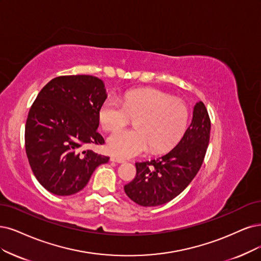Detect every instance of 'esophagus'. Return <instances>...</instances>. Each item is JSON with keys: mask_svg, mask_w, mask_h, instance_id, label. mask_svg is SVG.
Returning a JSON list of instances; mask_svg holds the SVG:
<instances>
[{"mask_svg": "<svg viewBox=\"0 0 261 261\" xmlns=\"http://www.w3.org/2000/svg\"><path fill=\"white\" fill-rule=\"evenodd\" d=\"M111 161H113V162H117V163H123V162H124V160H123V159L118 158V157H112V158H111Z\"/></svg>", "mask_w": 261, "mask_h": 261, "instance_id": "34e87169", "label": "esophagus"}]
</instances>
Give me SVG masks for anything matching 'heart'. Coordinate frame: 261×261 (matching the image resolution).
Wrapping results in <instances>:
<instances>
[{
    "label": "heart",
    "mask_w": 261,
    "mask_h": 261,
    "mask_svg": "<svg viewBox=\"0 0 261 261\" xmlns=\"http://www.w3.org/2000/svg\"><path fill=\"white\" fill-rule=\"evenodd\" d=\"M136 130H118L108 138L106 147L119 158H131L150 149L163 151L175 144L185 132L189 113L186 104L153 89H136L125 93L121 101L110 95L99 110L104 130L123 127L130 119Z\"/></svg>",
    "instance_id": "heart-1"
}]
</instances>
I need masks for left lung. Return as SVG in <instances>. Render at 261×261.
<instances>
[{
    "label": "left lung",
    "mask_w": 261,
    "mask_h": 261,
    "mask_svg": "<svg viewBox=\"0 0 261 261\" xmlns=\"http://www.w3.org/2000/svg\"><path fill=\"white\" fill-rule=\"evenodd\" d=\"M211 120L203 102L196 103L184 136L170 151L137 162V175L123 189L142 206H158L177 197L195 178L208 146Z\"/></svg>",
    "instance_id": "1"
}]
</instances>
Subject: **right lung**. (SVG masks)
<instances>
[{
	"label": "right lung",
	"instance_id": "obj_1",
	"mask_svg": "<svg viewBox=\"0 0 261 261\" xmlns=\"http://www.w3.org/2000/svg\"><path fill=\"white\" fill-rule=\"evenodd\" d=\"M90 75L56 77L37 94L25 123V152L38 182L57 196L81 191L110 158L83 148L102 145L99 110L108 93Z\"/></svg>",
	"mask_w": 261,
	"mask_h": 261
}]
</instances>
